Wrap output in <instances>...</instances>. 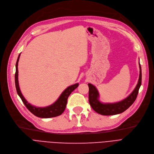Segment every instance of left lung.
<instances>
[{"label": "left lung", "mask_w": 154, "mask_h": 154, "mask_svg": "<svg viewBox=\"0 0 154 154\" xmlns=\"http://www.w3.org/2000/svg\"><path fill=\"white\" fill-rule=\"evenodd\" d=\"M140 66V75L138 82L134 90L131 92V94L128 97L125 98L120 102L116 103H103L98 100L99 98V94L96 87L94 85L88 83L89 87V103L91 107L98 114L103 116H111L116 115L123 112L126 109L130 107L137 97L138 90L141 84V66L139 63Z\"/></svg>", "instance_id": "8db88e82"}]
</instances>
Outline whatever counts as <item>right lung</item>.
<instances>
[{
  "label": "right lung",
  "instance_id": "1",
  "mask_svg": "<svg viewBox=\"0 0 154 154\" xmlns=\"http://www.w3.org/2000/svg\"><path fill=\"white\" fill-rule=\"evenodd\" d=\"M20 57V54L17 57V62L16 64V73H15V85L16 88L17 90V93L21 98L23 103L25 105L27 109L29 110L35 116L41 118H54V117L58 116L60 114H62L66 107V104L67 102V98H68L69 95L71 94V92L75 90L78 87L79 84L76 83L72 85L67 87L61 95L59 97L58 99L52 105L45 107H37L31 105L29 103L27 102V100L24 98L23 95H22L20 86L19 82H18V61Z\"/></svg>",
  "mask_w": 154,
  "mask_h": 154
}]
</instances>
